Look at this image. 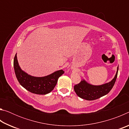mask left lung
<instances>
[{
	"label": "left lung",
	"mask_w": 129,
	"mask_h": 129,
	"mask_svg": "<svg viewBox=\"0 0 129 129\" xmlns=\"http://www.w3.org/2000/svg\"><path fill=\"white\" fill-rule=\"evenodd\" d=\"M118 71V66L117 67L116 74L113 80L100 85H94L89 84L83 78L81 82L74 86V90L78 97L82 99L91 101L100 99L102 96L106 95L113 88L117 79Z\"/></svg>",
	"instance_id": "left-lung-1"
}]
</instances>
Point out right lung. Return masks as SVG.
<instances>
[{
	"label": "right lung",
	"mask_w": 129,
	"mask_h": 129,
	"mask_svg": "<svg viewBox=\"0 0 129 129\" xmlns=\"http://www.w3.org/2000/svg\"><path fill=\"white\" fill-rule=\"evenodd\" d=\"M14 68L15 75L19 82L26 90L36 94L45 95L53 90L58 78L64 72L62 69L44 77H35L28 75L19 66L17 59V53L14 60Z\"/></svg>",
	"instance_id": "1"
}]
</instances>
